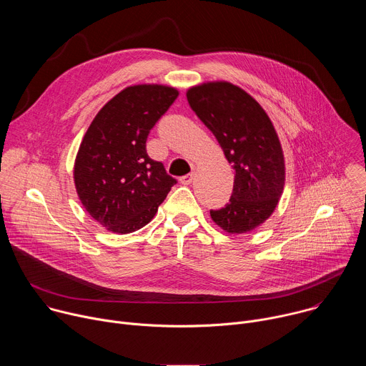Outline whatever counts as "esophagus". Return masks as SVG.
Returning a JSON list of instances; mask_svg holds the SVG:
<instances>
[{
    "label": "esophagus",
    "mask_w": 366,
    "mask_h": 366,
    "mask_svg": "<svg viewBox=\"0 0 366 366\" xmlns=\"http://www.w3.org/2000/svg\"><path fill=\"white\" fill-rule=\"evenodd\" d=\"M179 181H181V184H184V185H189V184L194 181V174L184 175V177L179 178Z\"/></svg>",
    "instance_id": "obj_1"
}]
</instances>
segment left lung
I'll return each mask as SVG.
<instances>
[{"mask_svg": "<svg viewBox=\"0 0 366 366\" xmlns=\"http://www.w3.org/2000/svg\"><path fill=\"white\" fill-rule=\"evenodd\" d=\"M197 117L212 130L234 169L229 202L210 210L227 233H246L275 210L284 189L285 165L277 132L247 92L229 82H208L188 89Z\"/></svg>", "mask_w": 366, "mask_h": 366, "instance_id": "left-lung-1", "label": "left lung"}]
</instances>
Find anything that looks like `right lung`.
<instances>
[{
	"label": "right lung",
	"mask_w": 366,
	"mask_h": 366,
	"mask_svg": "<svg viewBox=\"0 0 366 366\" xmlns=\"http://www.w3.org/2000/svg\"><path fill=\"white\" fill-rule=\"evenodd\" d=\"M164 85H134L104 106L79 146L75 187L88 214L110 232L146 226L177 179L146 152V140L177 99Z\"/></svg>",
	"instance_id": "add662e5"
}]
</instances>
